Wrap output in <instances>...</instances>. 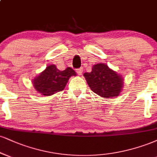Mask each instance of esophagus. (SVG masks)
Masks as SVG:
<instances>
[{
  "label": "esophagus",
  "mask_w": 157,
  "mask_h": 157,
  "mask_svg": "<svg viewBox=\"0 0 157 157\" xmlns=\"http://www.w3.org/2000/svg\"><path fill=\"white\" fill-rule=\"evenodd\" d=\"M76 71L79 75H81L82 74V72H83V69H82V68H80V69H77Z\"/></svg>",
  "instance_id": "obj_1"
}]
</instances>
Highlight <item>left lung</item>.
Masks as SVG:
<instances>
[{"instance_id":"1","label":"left lung","mask_w":157,"mask_h":157,"mask_svg":"<svg viewBox=\"0 0 157 157\" xmlns=\"http://www.w3.org/2000/svg\"><path fill=\"white\" fill-rule=\"evenodd\" d=\"M84 77L92 91L104 98L118 97L124 86L121 75L105 63H97Z\"/></svg>"}]
</instances>
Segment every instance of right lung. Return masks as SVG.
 Here are the masks:
<instances>
[{
  "mask_svg": "<svg viewBox=\"0 0 157 157\" xmlns=\"http://www.w3.org/2000/svg\"><path fill=\"white\" fill-rule=\"evenodd\" d=\"M76 72L70 67L60 71L52 64L33 80L34 88L43 96H51L64 89L69 77L76 76Z\"/></svg>",
  "mask_w": 157,
  "mask_h": 157,
  "instance_id": "add662e5",
  "label": "right lung"
}]
</instances>
